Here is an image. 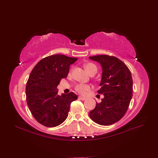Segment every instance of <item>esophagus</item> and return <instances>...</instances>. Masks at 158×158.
I'll return each mask as SVG.
<instances>
[{"label":"esophagus","mask_w":158,"mask_h":158,"mask_svg":"<svg viewBox=\"0 0 158 158\" xmlns=\"http://www.w3.org/2000/svg\"><path fill=\"white\" fill-rule=\"evenodd\" d=\"M79 99H80V100H82V101H84L86 99L85 97H81V96H79Z\"/></svg>","instance_id":"1"}]
</instances>
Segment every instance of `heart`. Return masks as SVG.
Listing matches in <instances>:
<instances>
[{
    "label": "heart",
    "instance_id": "b5f03b06",
    "mask_svg": "<svg viewBox=\"0 0 158 158\" xmlns=\"http://www.w3.org/2000/svg\"><path fill=\"white\" fill-rule=\"evenodd\" d=\"M85 69L86 70V71L89 73L92 72L94 69L97 70L96 66L95 64H94L93 63H86L85 65ZM90 88H90L89 85H84V84H78L76 86V91L78 93H79L81 95H85L88 91H89L90 89Z\"/></svg>",
    "mask_w": 158,
    "mask_h": 158
}]
</instances>
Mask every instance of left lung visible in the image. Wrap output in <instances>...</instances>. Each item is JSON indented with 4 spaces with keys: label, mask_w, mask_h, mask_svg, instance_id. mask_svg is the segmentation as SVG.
Returning a JSON list of instances; mask_svg holds the SVG:
<instances>
[{
    "label": "left lung",
    "mask_w": 158,
    "mask_h": 158,
    "mask_svg": "<svg viewBox=\"0 0 158 158\" xmlns=\"http://www.w3.org/2000/svg\"><path fill=\"white\" fill-rule=\"evenodd\" d=\"M102 66L101 88L98 93L104 95L97 102L89 116L95 123L110 126L119 121L126 114L132 94V79L127 66L118 58L108 55L89 57Z\"/></svg>",
    "instance_id": "obj_1"
}]
</instances>
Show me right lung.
<instances>
[{"label": "right lung", "instance_id": "1", "mask_svg": "<svg viewBox=\"0 0 158 158\" xmlns=\"http://www.w3.org/2000/svg\"><path fill=\"white\" fill-rule=\"evenodd\" d=\"M77 60L61 54H54L40 60L33 68L26 88V100L35 118L48 127L60 125L67 118L70 106L77 98L73 92L58 95L57 85L67 77L70 64Z\"/></svg>", "mask_w": 158, "mask_h": 158}]
</instances>
